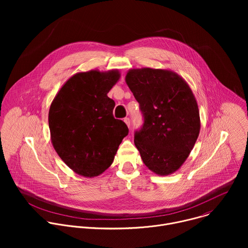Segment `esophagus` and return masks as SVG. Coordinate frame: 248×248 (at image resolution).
Returning a JSON list of instances; mask_svg holds the SVG:
<instances>
[{
  "label": "esophagus",
  "instance_id": "obj_1",
  "mask_svg": "<svg viewBox=\"0 0 248 248\" xmlns=\"http://www.w3.org/2000/svg\"><path fill=\"white\" fill-rule=\"evenodd\" d=\"M124 122L125 124L129 127V125H130V121H129V119H128V118H124Z\"/></svg>",
  "mask_w": 248,
  "mask_h": 248
}]
</instances>
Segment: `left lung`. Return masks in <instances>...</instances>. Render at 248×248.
<instances>
[{
  "label": "left lung",
  "mask_w": 248,
  "mask_h": 248,
  "mask_svg": "<svg viewBox=\"0 0 248 248\" xmlns=\"http://www.w3.org/2000/svg\"><path fill=\"white\" fill-rule=\"evenodd\" d=\"M125 82L144 116L143 127L134 135L141 159L158 175L173 173L188 158L200 132L192 90L170 69L131 68Z\"/></svg>",
  "instance_id": "left-lung-1"
}]
</instances>
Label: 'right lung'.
Listing matches in <instances>:
<instances>
[{"instance_id": "right-lung-1", "label": "right lung", "mask_w": 248, "mask_h": 248, "mask_svg": "<svg viewBox=\"0 0 248 248\" xmlns=\"http://www.w3.org/2000/svg\"><path fill=\"white\" fill-rule=\"evenodd\" d=\"M119 69H91L70 77L49 109L51 142L60 158L76 173L95 178L113 163L126 124L113 116L109 91L120 80Z\"/></svg>"}]
</instances>
